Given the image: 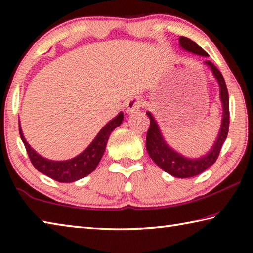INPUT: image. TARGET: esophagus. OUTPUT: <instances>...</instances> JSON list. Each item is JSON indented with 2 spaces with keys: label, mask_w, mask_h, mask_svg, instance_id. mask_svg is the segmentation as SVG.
<instances>
[{
  "label": "esophagus",
  "mask_w": 253,
  "mask_h": 253,
  "mask_svg": "<svg viewBox=\"0 0 253 253\" xmlns=\"http://www.w3.org/2000/svg\"><path fill=\"white\" fill-rule=\"evenodd\" d=\"M142 98H139L138 96H134L129 98L126 102V111L127 113H135V111L138 110L140 107H142Z\"/></svg>",
  "instance_id": "esophagus-1"
}]
</instances>
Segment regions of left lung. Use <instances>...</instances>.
I'll return each mask as SVG.
<instances>
[{"mask_svg": "<svg viewBox=\"0 0 253 253\" xmlns=\"http://www.w3.org/2000/svg\"><path fill=\"white\" fill-rule=\"evenodd\" d=\"M179 44L183 49L190 51L192 53L199 54V55H205L207 57L208 53L201 48L200 45L195 43L194 41L185 37H179ZM205 63L211 68L213 75L219 81L220 84V96L221 101L223 104V117H222V124L221 129L219 132V137H217L215 144L212 147L211 151L209 152L208 155H205L198 160H190L178 153L173 151L168 144L164 142L163 136L160 131L155 119L153 118L152 114L147 111V116L149 117V128L147 130L146 136V149L148 155L151 156L152 160L160 166V168L165 170L166 173L173 175L174 177L179 178H187L193 177L203 173L205 169L212 166L217 157L220 155V151L223 145L224 140L226 139L229 131V124H230V108H229V93L228 89H226V84L223 76L220 72V70L213 65L211 61H205Z\"/></svg>", "mask_w": 253, "mask_h": 253, "instance_id": "1", "label": "left lung"}]
</instances>
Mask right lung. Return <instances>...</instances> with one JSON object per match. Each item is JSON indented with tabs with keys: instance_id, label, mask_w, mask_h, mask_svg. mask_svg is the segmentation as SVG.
I'll list each match as a JSON object with an SVG mask.
<instances>
[{
	"instance_id": "1",
	"label": "right lung",
	"mask_w": 253,
	"mask_h": 253,
	"mask_svg": "<svg viewBox=\"0 0 253 253\" xmlns=\"http://www.w3.org/2000/svg\"><path fill=\"white\" fill-rule=\"evenodd\" d=\"M123 118L124 114H118L117 117H115L113 121H110L98 132L96 138L92 140V143L89 145L84 152L81 153L77 157L72 158V160L62 162L49 161L41 157L40 155H38L29 146V144L27 143V140H25L22 134V130H21V127L19 128V131L21 139H22L25 149H27L30 161H31L34 168L39 170V172L46 175V176L54 179V181L61 183H71L85 177L87 175L92 173L96 169L102 155H104L109 135L115 128L121 125Z\"/></svg>"
}]
</instances>
